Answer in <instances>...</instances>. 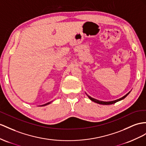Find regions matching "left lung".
I'll return each instance as SVG.
<instances>
[{
    "instance_id": "1",
    "label": "left lung",
    "mask_w": 146,
    "mask_h": 146,
    "mask_svg": "<svg viewBox=\"0 0 146 146\" xmlns=\"http://www.w3.org/2000/svg\"><path fill=\"white\" fill-rule=\"evenodd\" d=\"M129 92H128V94H126L125 96L122 97V98H120V99H117V100H113V101H110V102L100 101V100H97V99H96L92 98H91V97H90V96H88V98L92 100V101L94 102H96V103H98V104H102V105H110V104H115V103H116V102H117L119 101V100H123V99H125V98H126V97L129 94Z\"/></svg>"
}]
</instances>
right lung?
<instances>
[{"label": "right lung", "instance_id": "add662e5", "mask_svg": "<svg viewBox=\"0 0 146 146\" xmlns=\"http://www.w3.org/2000/svg\"><path fill=\"white\" fill-rule=\"evenodd\" d=\"M50 104V102H48V103H47V104H44V105L40 106H47V105H48V104Z\"/></svg>", "mask_w": 146, "mask_h": 146}]
</instances>
